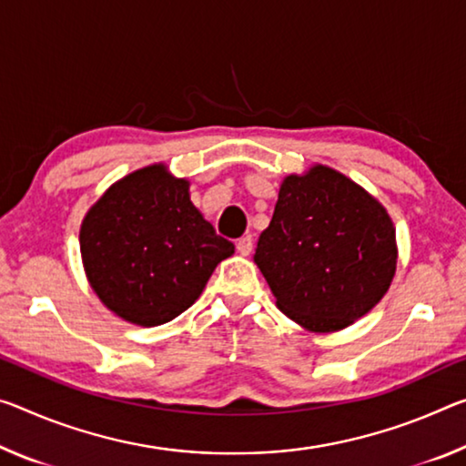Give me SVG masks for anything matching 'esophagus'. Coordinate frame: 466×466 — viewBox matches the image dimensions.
<instances>
[{"label":"esophagus","mask_w":466,"mask_h":466,"mask_svg":"<svg viewBox=\"0 0 466 466\" xmlns=\"http://www.w3.org/2000/svg\"><path fill=\"white\" fill-rule=\"evenodd\" d=\"M236 250H238L242 257L250 255V250H253V236L247 234V236H242V238L236 240Z\"/></svg>","instance_id":"1"}]
</instances>
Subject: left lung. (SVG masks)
Listing matches in <instances>:
<instances>
[{
	"instance_id": "1",
	"label": "left lung",
	"mask_w": 466,
	"mask_h": 466,
	"mask_svg": "<svg viewBox=\"0 0 466 466\" xmlns=\"http://www.w3.org/2000/svg\"><path fill=\"white\" fill-rule=\"evenodd\" d=\"M388 211L328 166L286 176L255 263L279 311L309 331H338L371 311L396 271Z\"/></svg>"
}]
</instances>
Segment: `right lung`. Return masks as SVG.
Here are the masks:
<instances>
[{
	"label": "right lung",
	"mask_w": 466,
	"mask_h": 466,
	"mask_svg": "<svg viewBox=\"0 0 466 466\" xmlns=\"http://www.w3.org/2000/svg\"><path fill=\"white\" fill-rule=\"evenodd\" d=\"M232 253V242L190 201L188 180L174 178L164 164L117 180L80 226V255L95 294L143 328L187 311Z\"/></svg>",
	"instance_id": "right-lung-1"
}]
</instances>
